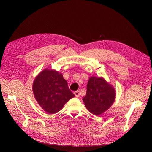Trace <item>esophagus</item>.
<instances>
[{
  "label": "esophagus",
  "mask_w": 152,
  "mask_h": 152,
  "mask_svg": "<svg viewBox=\"0 0 152 152\" xmlns=\"http://www.w3.org/2000/svg\"><path fill=\"white\" fill-rule=\"evenodd\" d=\"M74 94H75V96H76V97H79V91H75V92L74 93Z\"/></svg>",
  "instance_id": "34e87169"
}]
</instances>
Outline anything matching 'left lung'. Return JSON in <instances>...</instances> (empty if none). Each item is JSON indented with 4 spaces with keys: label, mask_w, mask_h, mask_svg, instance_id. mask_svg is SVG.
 Returning a JSON list of instances; mask_svg holds the SVG:
<instances>
[{
    "label": "left lung",
    "mask_w": 152,
    "mask_h": 152,
    "mask_svg": "<svg viewBox=\"0 0 152 152\" xmlns=\"http://www.w3.org/2000/svg\"><path fill=\"white\" fill-rule=\"evenodd\" d=\"M115 97L114 88L103 78L91 77L86 86V94L82 100L90 113L99 115L109 109Z\"/></svg>",
    "instance_id": "8db88e82"
}]
</instances>
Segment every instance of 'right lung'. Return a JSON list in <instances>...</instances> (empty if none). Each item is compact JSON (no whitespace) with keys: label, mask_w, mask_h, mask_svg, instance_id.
I'll return each instance as SVG.
<instances>
[{"label":"right lung","mask_w":152,"mask_h":152,"mask_svg":"<svg viewBox=\"0 0 152 152\" xmlns=\"http://www.w3.org/2000/svg\"><path fill=\"white\" fill-rule=\"evenodd\" d=\"M33 91L38 104L50 114L59 111L65 103L75 97L62 75L47 69L40 73L35 79Z\"/></svg>","instance_id":"add662e5"}]
</instances>
